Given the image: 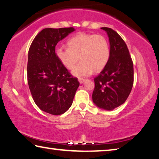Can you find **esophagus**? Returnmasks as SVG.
<instances>
[{"label": "esophagus", "instance_id": "obj_1", "mask_svg": "<svg viewBox=\"0 0 159 159\" xmlns=\"http://www.w3.org/2000/svg\"><path fill=\"white\" fill-rule=\"evenodd\" d=\"M85 80V79H79V81L80 84H82V83H84Z\"/></svg>", "mask_w": 159, "mask_h": 159}]
</instances>
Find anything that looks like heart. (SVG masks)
I'll return each instance as SVG.
<instances>
[{"label":"heart","instance_id":"1","mask_svg":"<svg viewBox=\"0 0 159 159\" xmlns=\"http://www.w3.org/2000/svg\"><path fill=\"white\" fill-rule=\"evenodd\" d=\"M69 48L59 47L55 53L61 63L71 70L80 59L81 61L75 67L72 74L76 77L88 76L100 71L107 65L110 49L107 39L102 35L79 33L70 39Z\"/></svg>","mask_w":159,"mask_h":159}]
</instances>
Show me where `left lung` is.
I'll return each mask as SVG.
<instances>
[{
	"label": "left lung",
	"mask_w": 159,
	"mask_h": 159,
	"mask_svg": "<svg viewBox=\"0 0 159 159\" xmlns=\"http://www.w3.org/2000/svg\"><path fill=\"white\" fill-rule=\"evenodd\" d=\"M107 31L110 43V57L107 65L94 79L93 101L104 110H113L128 99L134 81L133 63L127 45L116 31Z\"/></svg>",
	"instance_id": "obj_1"
}]
</instances>
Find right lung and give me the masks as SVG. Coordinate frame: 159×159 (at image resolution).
Returning <instances> with one entry per match:
<instances>
[{
  "label": "right lung",
  "instance_id": "right-lung-1",
  "mask_svg": "<svg viewBox=\"0 0 159 159\" xmlns=\"http://www.w3.org/2000/svg\"><path fill=\"white\" fill-rule=\"evenodd\" d=\"M74 30L43 29L29 50L27 80L32 98L39 109L52 115L62 114L70 108L80 84L55 53L57 43Z\"/></svg>",
  "mask_w": 159,
  "mask_h": 159
}]
</instances>
